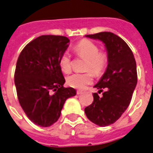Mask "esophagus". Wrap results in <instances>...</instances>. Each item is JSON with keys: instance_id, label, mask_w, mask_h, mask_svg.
<instances>
[{"instance_id": "esophagus-1", "label": "esophagus", "mask_w": 153, "mask_h": 153, "mask_svg": "<svg viewBox=\"0 0 153 153\" xmlns=\"http://www.w3.org/2000/svg\"><path fill=\"white\" fill-rule=\"evenodd\" d=\"M77 94H78V95H79V94H82L83 93L82 91V90H77Z\"/></svg>"}]
</instances>
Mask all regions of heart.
Returning a JSON list of instances; mask_svg holds the SVG:
<instances>
[{
	"mask_svg": "<svg viewBox=\"0 0 153 153\" xmlns=\"http://www.w3.org/2000/svg\"><path fill=\"white\" fill-rule=\"evenodd\" d=\"M74 51L78 56L86 59L85 71H91L96 75H100L104 73L108 63V56L106 52L99 50V47L96 43L88 39H83L75 45ZM59 64L62 71L70 72L71 71V59L69 53L62 54ZM91 73L87 71L83 74L74 73L71 74L67 78V83L71 87L83 89L93 82L94 75Z\"/></svg>",
	"mask_w": 153,
	"mask_h": 153,
	"instance_id": "heart-1",
	"label": "heart"
}]
</instances>
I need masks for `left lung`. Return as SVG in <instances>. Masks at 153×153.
Masks as SVG:
<instances>
[{
    "label": "left lung",
    "mask_w": 153,
    "mask_h": 153,
    "mask_svg": "<svg viewBox=\"0 0 153 153\" xmlns=\"http://www.w3.org/2000/svg\"><path fill=\"white\" fill-rule=\"evenodd\" d=\"M85 37L105 43L108 63L105 74L94 85L98 93L106 90L101 97L97 93L93 94L94 101L85 108V113L98 126H109L121 117L131 101L137 82L136 61L128 45L115 33L100 32Z\"/></svg>",
    "instance_id": "obj_1"
}]
</instances>
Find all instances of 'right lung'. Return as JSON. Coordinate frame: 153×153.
<instances>
[{
  "label": "right lung",
  "instance_id": "add662e5",
  "mask_svg": "<svg viewBox=\"0 0 153 153\" xmlns=\"http://www.w3.org/2000/svg\"><path fill=\"white\" fill-rule=\"evenodd\" d=\"M69 42L64 36H40L24 47L16 63L19 102L29 120L42 127L55 123L66 100L76 94L74 88L64 87L59 64Z\"/></svg>",
  "mask_w": 153,
  "mask_h": 153
}]
</instances>
